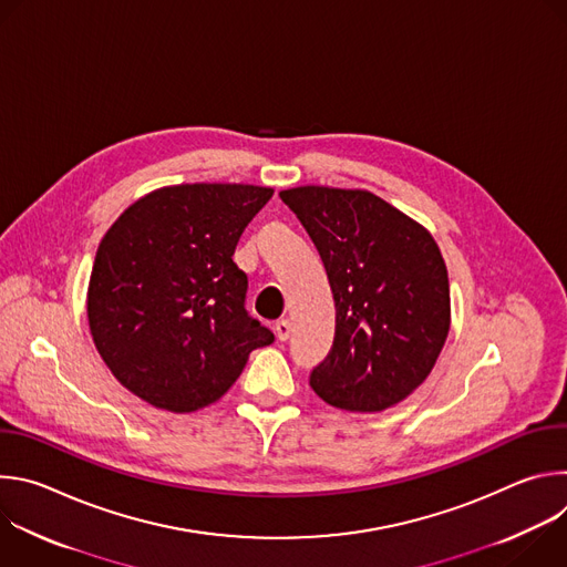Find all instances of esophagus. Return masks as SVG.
I'll return each mask as SVG.
<instances>
[{
  "instance_id": "34e87169",
  "label": "esophagus",
  "mask_w": 567,
  "mask_h": 567,
  "mask_svg": "<svg viewBox=\"0 0 567 567\" xmlns=\"http://www.w3.org/2000/svg\"><path fill=\"white\" fill-rule=\"evenodd\" d=\"M276 334H278L280 341H287V339H289V334H291V322H289L287 318L276 320Z\"/></svg>"
}]
</instances>
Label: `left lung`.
<instances>
[{
	"label": "left lung",
	"instance_id": "8db88e82",
	"mask_svg": "<svg viewBox=\"0 0 567 567\" xmlns=\"http://www.w3.org/2000/svg\"><path fill=\"white\" fill-rule=\"evenodd\" d=\"M316 245L337 307L334 346L311 372L334 409L379 413L431 374L451 328L449 274L435 237L370 190L280 193Z\"/></svg>",
	"mask_w": 567,
	"mask_h": 567
}]
</instances>
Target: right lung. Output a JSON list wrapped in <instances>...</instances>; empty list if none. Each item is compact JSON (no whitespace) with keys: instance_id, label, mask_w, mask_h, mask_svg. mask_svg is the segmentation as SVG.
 Masks as SVG:
<instances>
[{"instance_id":"add662e5","label":"right lung","mask_w":567,"mask_h":567,"mask_svg":"<svg viewBox=\"0 0 567 567\" xmlns=\"http://www.w3.org/2000/svg\"><path fill=\"white\" fill-rule=\"evenodd\" d=\"M274 188L179 184L156 188L107 228L87 289L99 354L132 394L161 411L217 401L274 334L245 309L237 239Z\"/></svg>"}]
</instances>
